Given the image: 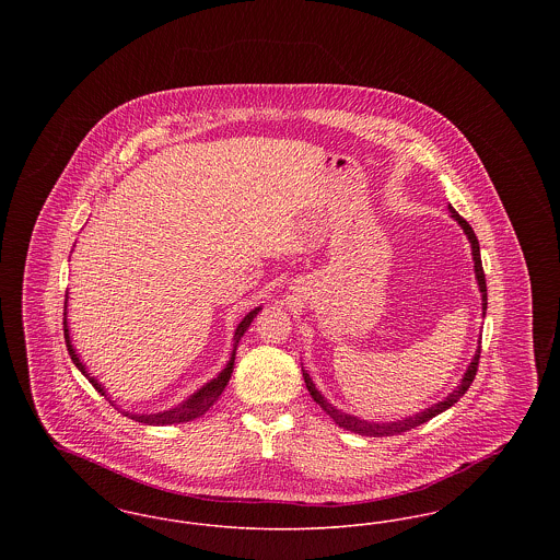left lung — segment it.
<instances>
[{
	"label": "left lung",
	"instance_id": "1",
	"mask_svg": "<svg viewBox=\"0 0 560 560\" xmlns=\"http://www.w3.org/2000/svg\"><path fill=\"white\" fill-rule=\"evenodd\" d=\"M450 212H452L453 220H457V224L464 229L466 237H468L470 245H472L475 275H477V283H479L480 295H482V317H485V311H487V283H485V272H482V262H480L479 240H477V235H475L472 226H470V224H468L459 213L455 212L452 206H450ZM479 359L480 347L477 348L475 359L470 361V365H468V370L464 373L462 382L453 388V393H450L445 399L439 400L436 405L428 407L424 411H420V413H416V416H409V418H402V420H397V422H368V420H359L357 416L345 413L342 409H336L329 400L325 399V397L320 395L319 390L315 388V384H313V380H311V375H308V373L302 370V375H304V382H306V388H308L311 397L315 399V402H319L320 409H323V411H325V413H327V416H329L338 427L345 428V430H350V432H357V434H363V436H393V434H400V432H407V430H411V428L424 424V422L432 420V418H434V416H439V413H443L445 409H450L452 405H455L457 400L462 399V397L466 395V390L470 388V384H472L475 375H477V370H479Z\"/></svg>",
	"mask_w": 560,
	"mask_h": 560
}]
</instances>
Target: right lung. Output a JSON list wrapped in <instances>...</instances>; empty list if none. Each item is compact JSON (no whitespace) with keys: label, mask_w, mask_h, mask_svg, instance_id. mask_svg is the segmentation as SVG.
Returning <instances> with one entry per match:
<instances>
[{"label":"right lung","mask_w":560,"mask_h":560,"mask_svg":"<svg viewBox=\"0 0 560 560\" xmlns=\"http://www.w3.org/2000/svg\"><path fill=\"white\" fill-rule=\"evenodd\" d=\"M65 311H67V300H65ZM260 313V306L258 308H254V311H249L243 319H241L240 325H237V329H235V336H233V340H235V345H233V354H231V361L226 363V368L222 370V372L218 373L213 380H210L206 386H201L197 393H192L187 400H183V402H178L176 407H172V409H167V411H160V413H130V411H124L130 420H136V422H140V424H149V427H167V424H180V422H190V420H195V418H199V416H203L210 407H212L213 402L218 400V397L222 395V390L226 388V384H229V380H231V373H233V365H235V350H237V345H240L241 338H243V334L247 331V327L252 325V320L254 317ZM65 340H67V350H69V354H71V361L75 363V368L80 370L85 377H88V382L103 395V397H107V390H105V386L92 375V373H88L85 370V365L81 363L80 354L75 352V348L71 345V336H69V325H67V313H65ZM110 405H115L113 400L108 399Z\"/></svg>","instance_id":"add662e5"}]
</instances>
